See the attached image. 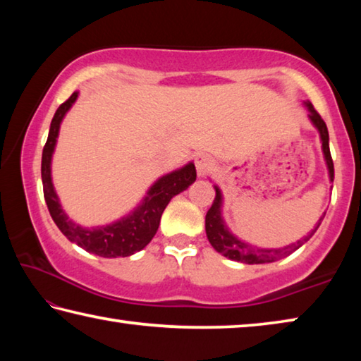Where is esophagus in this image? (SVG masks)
Masks as SVG:
<instances>
[{
    "label": "esophagus",
    "mask_w": 361,
    "mask_h": 361,
    "mask_svg": "<svg viewBox=\"0 0 361 361\" xmlns=\"http://www.w3.org/2000/svg\"><path fill=\"white\" fill-rule=\"evenodd\" d=\"M213 166H215V162L209 154H199L195 157V170H197L199 176H204L207 172H210Z\"/></svg>",
    "instance_id": "34e87169"
}]
</instances>
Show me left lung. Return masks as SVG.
<instances>
[{
    "instance_id": "1",
    "label": "left lung",
    "mask_w": 361,
    "mask_h": 361,
    "mask_svg": "<svg viewBox=\"0 0 361 361\" xmlns=\"http://www.w3.org/2000/svg\"><path fill=\"white\" fill-rule=\"evenodd\" d=\"M304 105L309 111L307 116H309L310 122H312L315 129L319 130L320 142H322V151H323V157H325V162H326L329 181H333L334 180V166H333L331 152H329V135H328L326 124H325V121L320 118V114L315 111L312 103L304 102ZM215 191H216L215 200H213L210 210L207 212V216H205L207 239H209L212 247L215 248L218 253H221L223 256H226V258H229L232 261L245 262V264H264V262H274V261L286 258V256L291 255L293 252H296L299 247H302L304 243L315 234V231L319 229L323 216H325L323 215L319 219V223L315 224V228L310 231L307 235H304L301 240H298L296 243H290V245L280 247V248H261L256 245H250V243L240 240L239 237L232 234L223 219L221 189L215 185Z\"/></svg>"
}]
</instances>
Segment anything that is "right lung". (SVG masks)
Listing matches in <instances>:
<instances>
[{
    "label": "right lung",
    "mask_w": 361,
    "mask_h": 361,
    "mask_svg": "<svg viewBox=\"0 0 361 361\" xmlns=\"http://www.w3.org/2000/svg\"><path fill=\"white\" fill-rule=\"evenodd\" d=\"M79 92H73L68 100L59 106L54 114L49 137L42 149L41 161V178L44 199L49 213L62 231V234L70 242L84 248L85 252L103 256V258H118V256H130L143 250L151 242L157 232L161 216L170 199L188 189L195 181V167L192 162H188L185 167L173 170L152 183L148 192L129 215L122 216L118 221L95 228H84L68 218L60 204L59 195L52 183V154L56 149L60 124L70 108L75 105Z\"/></svg>",
    "instance_id": "right-lung-1"
}]
</instances>
